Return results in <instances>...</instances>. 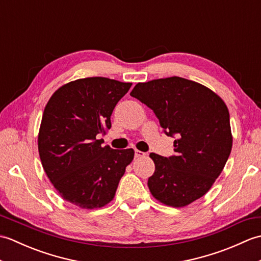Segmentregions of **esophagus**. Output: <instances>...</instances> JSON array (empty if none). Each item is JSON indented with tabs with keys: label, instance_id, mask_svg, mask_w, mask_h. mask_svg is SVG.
I'll use <instances>...</instances> for the list:
<instances>
[{
	"label": "esophagus",
	"instance_id": "34e87169",
	"mask_svg": "<svg viewBox=\"0 0 261 261\" xmlns=\"http://www.w3.org/2000/svg\"><path fill=\"white\" fill-rule=\"evenodd\" d=\"M146 153L142 152L140 150H135V157L136 158H141V157H145Z\"/></svg>",
	"mask_w": 261,
	"mask_h": 261
}]
</instances>
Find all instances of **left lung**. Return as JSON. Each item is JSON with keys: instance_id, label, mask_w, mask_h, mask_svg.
<instances>
[{"instance_id": "obj_1", "label": "left lung", "mask_w": 261, "mask_h": 261, "mask_svg": "<svg viewBox=\"0 0 261 261\" xmlns=\"http://www.w3.org/2000/svg\"><path fill=\"white\" fill-rule=\"evenodd\" d=\"M130 95L153 111L166 135L176 137L175 156L150 153L156 168L148 179L152 196L182 207L205 195L232 149L223 99L206 86L177 76L138 83Z\"/></svg>"}]
</instances>
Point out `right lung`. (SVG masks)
<instances>
[{"label":"right lung","mask_w":261,"mask_h":261,"mask_svg":"<svg viewBox=\"0 0 261 261\" xmlns=\"http://www.w3.org/2000/svg\"><path fill=\"white\" fill-rule=\"evenodd\" d=\"M131 85L87 77L63 85L49 98L38 150L49 180L65 201L93 210L114 198L135 151L102 147L96 137L110 129L115 105Z\"/></svg>","instance_id":"obj_1"}]
</instances>
